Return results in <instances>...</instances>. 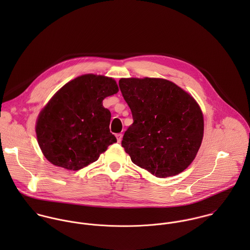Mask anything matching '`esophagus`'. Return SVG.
<instances>
[{
	"mask_svg": "<svg viewBox=\"0 0 250 250\" xmlns=\"http://www.w3.org/2000/svg\"><path fill=\"white\" fill-rule=\"evenodd\" d=\"M115 137H116L117 143H121V141H122V134H116V135H115Z\"/></svg>",
	"mask_w": 250,
	"mask_h": 250,
	"instance_id": "obj_1",
	"label": "esophagus"
}]
</instances>
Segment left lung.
Listing matches in <instances>:
<instances>
[{"label": "left lung", "instance_id": "8db88e82", "mask_svg": "<svg viewBox=\"0 0 250 250\" xmlns=\"http://www.w3.org/2000/svg\"><path fill=\"white\" fill-rule=\"evenodd\" d=\"M119 88L134 120L121 143L132 162L159 178L184 171L203 139L204 120L197 102L165 79L122 78Z\"/></svg>", "mask_w": 250, "mask_h": 250}]
</instances>
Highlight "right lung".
Instances as JSON below:
<instances>
[{
	"label": "right lung",
	"mask_w": 250,
	"mask_h": 250,
	"mask_svg": "<svg viewBox=\"0 0 250 250\" xmlns=\"http://www.w3.org/2000/svg\"><path fill=\"white\" fill-rule=\"evenodd\" d=\"M118 92L112 78L86 74L64 84L40 111L36 132L45 158L57 167L79 170L116 143L109 132L110 111L103 100Z\"/></svg>",
	"instance_id": "obj_1"
}]
</instances>
